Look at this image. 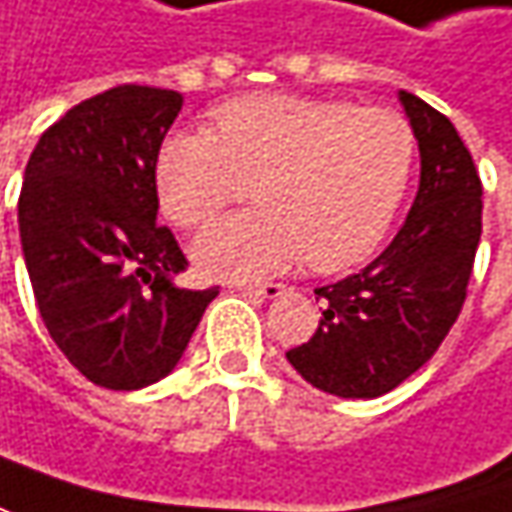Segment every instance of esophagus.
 I'll use <instances>...</instances> for the list:
<instances>
[{"label": "esophagus", "mask_w": 512, "mask_h": 512, "mask_svg": "<svg viewBox=\"0 0 512 512\" xmlns=\"http://www.w3.org/2000/svg\"><path fill=\"white\" fill-rule=\"evenodd\" d=\"M240 292L255 295V298H278L284 295V284H237Z\"/></svg>", "instance_id": "1"}]
</instances>
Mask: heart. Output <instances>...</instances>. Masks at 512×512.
I'll use <instances>...</instances> for the list:
<instances>
[{
  "instance_id": "obj_1",
  "label": "heart",
  "mask_w": 512,
  "mask_h": 512,
  "mask_svg": "<svg viewBox=\"0 0 512 512\" xmlns=\"http://www.w3.org/2000/svg\"><path fill=\"white\" fill-rule=\"evenodd\" d=\"M414 133L391 109L298 95H255L214 115V133H173L156 159L167 220H214L243 182L260 211L202 231L196 266L211 278H263L307 255L342 272L374 255L406 196Z\"/></svg>"
}]
</instances>
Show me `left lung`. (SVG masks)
Wrapping results in <instances>:
<instances>
[{"label": "left lung", "mask_w": 512, "mask_h": 512, "mask_svg": "<svg viewBox=\"0 0 512 512\" xmlns=\"http://www.w3.org/2000/svg\"><path fill=\"white\" fill-rule=\"evenodd\" d=\"M420 147V188L406 223L362 272L318 286L310 342L286 353L318 391L374 400L423 368L461 316L481 240V179L446 115L400 92Z\"/></svg>", "instance_id": "obj_1"}]
</instances>
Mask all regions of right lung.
Here are the masks:
<instances>
[{"mask_svg":"<svg viewBox=\"0 0 512 512\" xmlns=\"http://www.w3.org/2000/svg\"><path fill=\"white\" fill-rule=\"evenodd\" d=\"M179 109L173 89H106L54 121L25 167L19 237L40 316L109 391L170 374L220 292L173 284L188 260L156 226V159Z\"/></svg>","mask_w":512,"mask_h":512,"instance_id":"add662e5","label":"right lung"}]
</instances>
